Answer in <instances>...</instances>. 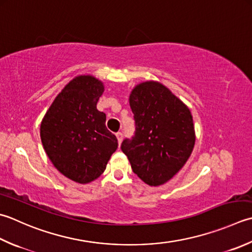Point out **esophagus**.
Wrapping results in <instances>:
<instances>
[{"mask_svg": "<svg viewBox=\"0 0 252 252\" xmlns=\"http://www.w3.org/2000/svg\"><path fill=\"white\" fill-rule=\"evenodd\" d=\"M116 136H117V139H118V142H119V144L121 143V141H122V132H117L116 133Z\"/></svg>", "mask_w": 252, "mask_h": 252, "instance_id": "obj_1", "label": "esophagus"}]
</instances>
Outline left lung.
<instances>
[{"label":"left lung","mask_w":252,"mask_h":252,"mask_svg":"<svg viewBox=\"0 0 252 252\" xmlns=\"http://www.w3.org/2000/svg\"><path fill=\"white\" fill-rule=\"evenodd\" d=\"M134 135L121 150L132 170L146 185L160 186L178 172L191 155L195 135L189 108L168 88L144 82L130 95Z\"/></svg>","instance_id":"1"}]
</instances>
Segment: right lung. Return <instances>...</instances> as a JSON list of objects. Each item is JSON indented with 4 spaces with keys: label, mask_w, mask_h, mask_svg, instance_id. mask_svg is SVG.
<instances>
[{
    "label": "right lung",
    "mask_w": 252,
    "mask_h": 252,
    "mask_svg": "<svg viewBox=\"0 0 252 252\" xmlns=\"http://www.w3.org/2000/svg\"><path fill=\"white\" fill-rule=\"evenodd\" d=\"M103 85L90 75L67 84L43 117L40 137L54 167L78 184L99 177L117 150L118 140L106 127V115L96 105Z\"/></svg>",
    "instance_id": "1"
}]
</instances>
